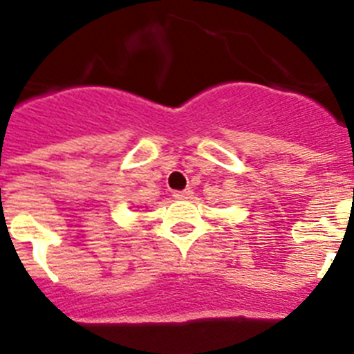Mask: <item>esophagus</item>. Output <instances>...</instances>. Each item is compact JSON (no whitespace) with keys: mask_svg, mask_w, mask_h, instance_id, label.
<instances>
[{"mask_svg":"<svg viewBox=\"0 0 354 354\" xmlns=\"http://www.w3.org/2000/svg\"><path fill=\"white\" fill-rule=\"evenodd\" d=\"M193 192L187 187V189H183V192H174V198L175 200H186V198H192Z\"/></svg>","mask_w":354,"mask_h":354,"instance_id":"1","label":"esophagus"}]
</instances>
